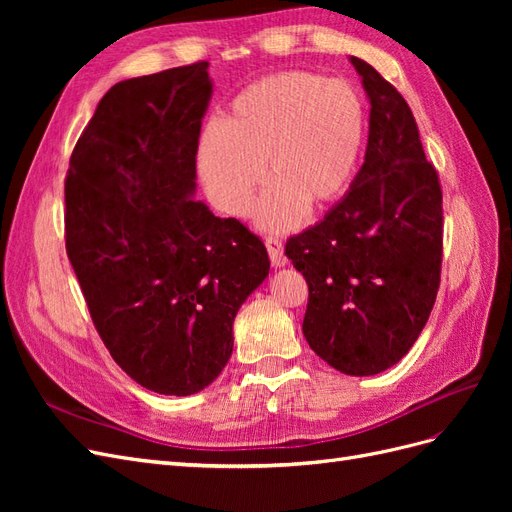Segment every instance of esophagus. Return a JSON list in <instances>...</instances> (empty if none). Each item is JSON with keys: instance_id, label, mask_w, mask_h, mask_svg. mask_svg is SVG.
I'll return each mask as SVG.
<instances>
[{"instance_id": "obj_1", "label": "esophagus", "mask_w": 512, "mask_h": 512, "mask_svg": "<svg viewBox=\"0 0 512 512\" xmlns=\"http://www.w3.org/2000/svg\"><path fill=\"white\" fill-rule=\"evenodd\" d=\"M265 245H267V252H269V258L273 262V267H284L286 265V256H284L282 241L275 239V237H267Z\"/></svg>"}]
</instances>
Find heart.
Instances as JSON below:
<instances>
[{
	"mask_svg": "<svg viewBox=\"0 0 512 512\" xmlns=\"http://www.w3.org/2000/svg\"><path fill=\"white\" fill-rule=\"evenodd\" d=\"M363 136V104L348 83L280 72L247 85L220 126L205 128L196 168L213 207L235 218L250 209L265 173L271 185L254 220L267 232H286L307 207L320 211L342 198Z\"/></svg>",
	"mask_w": 512,
	"mask_h": 512,
	"instance_id": "heart-1",
	"label": "heart"
}]
</instances>
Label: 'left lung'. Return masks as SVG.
Listing matches in <instances>:
<instances>
[{
    "instance_id": "left-lung-1",
    "label": "left lung",
    "mask_w": 512,
    "mask_h": 512,
    "mask_svg": "<svg viewBox=\"0 0 512 512\" xmlns=\"http://www.w3.org/2000/svg\"><path fill=\"white\" fill-rule=\"evenodd\" d=\"M350 61L371 106L365 162L286 256L309 288V348L342 374L374 376L404 359L436 303L442 190L408 102L367 61Z\"/></svg>"
}]
</instances>
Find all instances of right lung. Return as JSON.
Instances as JSON below:
<instances>
[{"label":"right lung","mask_w":512,"mask_h":512,"mask_svg":"<svg viewBox=\"0 0 512 512\" xmlns=\"http://www.w3.org/2000/svg\"><path fill=\"white\" fill-rule=\"evenodd\" d=\"M207 61L113 85L66 177V252L115 363L149 391L194 395L222 374L232 322L267 280V247L196 200Z\"/></svg>","instance_id":"obj_1"}]
</instances>
